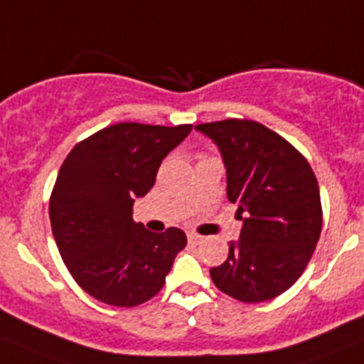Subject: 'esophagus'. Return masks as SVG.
Listing matches in <instances>:
<instances>
[{
    "label": "esophagus",
    "instance_id": "esophagus-1",
    "mask_svg": "<svg viewBox=\"0 0 364 364\" xmlns=\"http://www.w3.org/2000/svg\"><path fill=\"white\" fill-rule=\"evenodd\" d=\"M200 236L199 235H196V232H188V242L192 243V245H199L200 243Z\"/></svg>",
    "mask_w": 364,
    "mask_h": 364
}]
</instances>
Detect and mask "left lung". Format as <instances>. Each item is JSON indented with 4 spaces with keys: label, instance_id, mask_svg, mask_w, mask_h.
Listing matches in <instances>:
<instances>
[{
    "label": "left lung",
    "instance_id": "obj_1",
    "mask_svg": "<svg viewBox=\"0 0 364 364\" xmlns=\"http://www.w3.org/2000/svg\"><path fill=\"white\" fill-rule=\"evenodd\" d=\"M220 149L228 199L243 220L228 259L211 268L215 287L242 302L284 294L308 267L322 232L316 176L301 151L250 119L197 124Z\"/></svg>",
    "mask_w": 364,
    "mask_h": 364
}]
</instances>
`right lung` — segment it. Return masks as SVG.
Instances as JSON below:
<instances>
[{"mask_svg": "<svg viewBox=\"0 0 364 364\" xmlns=\"http://www.w3.org/2000/svg\"><path fill=\"white\" fill-rule=\"evenodd\" d=\"M190 132L192 124L119 122L77 142L63 160L49 220L67 270L90 297L133 308L164 288L186 235L135 224L133 203L153 188L161 160Z\"/></svg>", "mask_w": 364, "mask_h": 364, "instance_id": "add662e5", "label": "right lung"}]
</instances>
